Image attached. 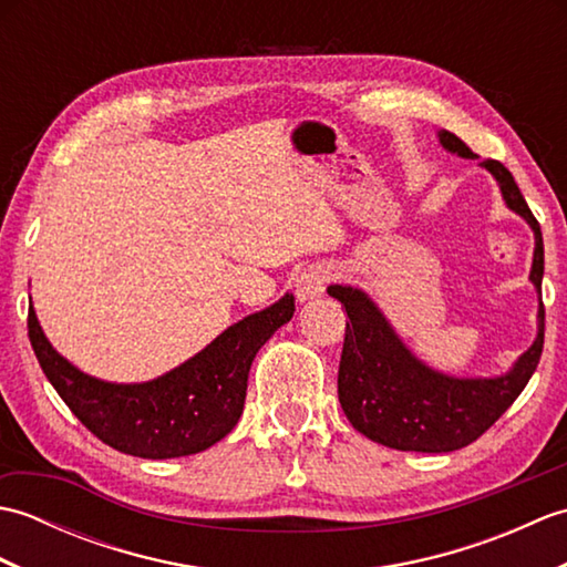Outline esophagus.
I'll return each instance as SVG.
<instances>
[{
  "mask_svg": "<svg viewBox=\"0 0 567 567\" xmlns=\"http://www.w3.org/2000/svg\"><path fill=\"white\" fill-rule=\"evenodd\" d=\"M327 280H329V270L321 268V265H315V268H307L302 275L297 277V299L299 302H311L327 290Z\"/></svg>",
  "mask_w": 567,
  "mask_h": 567,
  "instance_id": "1",
  "label": "esophagus"
}]
</instances>
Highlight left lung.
<instances>
[{"mask_svg": "<svg viewBox=\"0 0 567 567\" xmlns=\"http://www.w3.org/2000/svg\"><path fill=\"white\" fill-rule=\"evenodd\" d=\"M441 148L457 158L477 155L445 128L436 131ZM480 167L495 177L507 209L534 231L532 280L538 292L536 339L499 375H451L421 360L406 346L380 305L353 285H331L329 295L346 307V341L339 368V402L343 414L365 439L396 451L451 453L473 443L507 412L532 380L544 351V236L516 187L512 173L497 161Z\"/></svg>", "mask_w": 567, "mask_h": 567, "instance_id": "left-lung-1", "label": "left lung"}]
</instances>
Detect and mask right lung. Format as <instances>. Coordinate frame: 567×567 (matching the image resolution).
<instances>
[{"label": "right lung", "mask_w": 567, "mask_h": 567, "mask_svg": "<svg viewBox=\"0 0 567 567\" xmlns=\"http://www.w3.org/2000/svg\"><path fill=\"white\" fill-rule=\"evenodd\" d=\"M295 315V297L224 329L185 363L146 382H110L60 355L43 333L29 297L33 353L72 414L112 449L163 461L212 449L244 414L248 372L256 353Z\"/></svg>", "instance_id": "obj_1"}]
</instances>
